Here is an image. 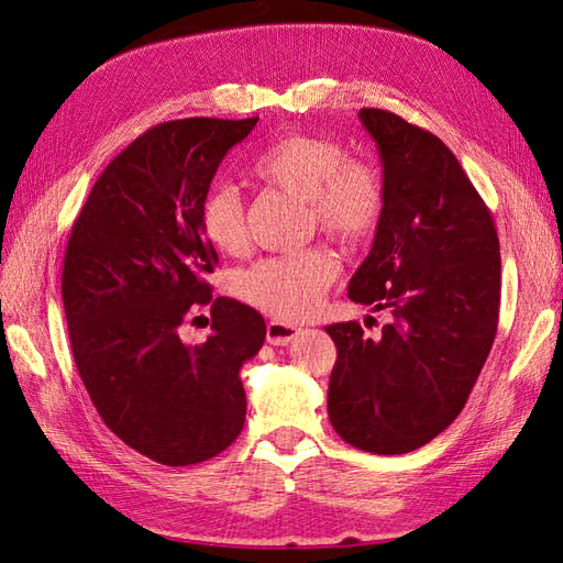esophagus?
Listing matches in <instances>:
<instances>
[{"mask_svg":"<svg viewBox=\"0 0 563 563\" xmlns=\"http://www.w3.org/2000/svg\"><path fill=\"white\" fill-rule=\"evenodd\" d=\"M298 335H300V329L294 327V323H286L279 319H272L267 323V343L269 345H288Z\"/></svg>","mask_w":563,"mask_h":563,"instance_id":"34e87169","label":"esophagus"}]
</instances>
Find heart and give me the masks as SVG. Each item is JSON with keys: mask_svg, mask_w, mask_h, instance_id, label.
Returning a JSON list of instances; mask_svg holds the SVG:
<instances>
[{"mask_svg": "<svg viewBox=\"0 0 563 563\" xmlns=\"http://www.w3.org/2000/svg\"><path fill=\"white\" fill-rule=\"evenodd\" d=\"M265 185L305 199L314 225L340 242H360L378 228L385 211V185L378 168L347 159V147L327 135L286 133L265 145L249 164ZM199 225L223 253L240 255L249 246L244 203L228 185L203 197ZM338 275L333 255L321 249L267 255L236 272L232 291L244 302L279 319L312 314Z\"/></svg>", "mask_w": 563, "mask_h": 563, "instance_id": "b5f03b06", "label": "heart"}]
</instances>
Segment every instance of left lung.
I'll list each match as a JSON object with an SVG mask.
<instances>
[{"mask_svg":"<svg viewBox=\"0 0 563 563\" xmlns=\"http://www.w3.org/2000/svg\"><path fill=\"white\" fill-rule=\"evenodd\" d=\"M383 162L385 211L350 300L389 310L380 340L327 327L333 430L378 455L416 451L463 411L500 312L496 223L453 152L395 112L360 110Z\"/></svg>","mask_w":563,"mask_h":563,"instance_id":"obj_1","label":"left lung"}]
</instances>
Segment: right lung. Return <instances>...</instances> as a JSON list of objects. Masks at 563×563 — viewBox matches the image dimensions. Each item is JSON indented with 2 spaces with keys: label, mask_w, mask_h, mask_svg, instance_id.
<instances>
[{
  "label": "right lung",
  "mask_w": 563,
  "mask_h": 563,
  "mask_svg": "<svg viewBox=\"0 0 563 563\" xmlns=\"http://www.w3.org/2000/svg\"><path fill=\"white\" fill-rule=\"evenodd\" d=\"M255 124L187 117L147 129L100 174L67 240L60 291L81 383L108 428L162 465L223 453L246 420L240 368L263 347L265 321L211 296L218 253L199 211ZM201 307L212 335L185 346L177 329Z\"/></svg>",
  "instance_id": "1"
}]
</instances>
